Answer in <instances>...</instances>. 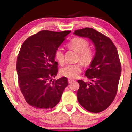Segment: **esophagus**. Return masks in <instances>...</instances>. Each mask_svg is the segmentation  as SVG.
I'll use <instances>...</instances> for the list:
<instances>
[{
    "label": "esophagus",
    "mask_w": 132,
    "mask_h": 132,
    "mask_svg": "<svg viewBox=\"0 0 132 132\" xmlns=\"http://www.w3.org/2000/svg\"><path fill=\"white\" fill-rule=\"evenodd\" d=\"M73 81V80H71V79H69L68 80V82H69V84H70V83H71Z\"/></svg>",
    "instance_id": "obj_1"
}]
</instances>
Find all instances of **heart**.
<instances>
[{"label":"heart","instance_id":"heart-1","mask_svg":"<svg viewBox=\"0 0 132 132\" xmlns=\"http://www.w3.org/2000/svg\"><path fill=\"white\" fill-rule=\"evenodd\" d=\"M89 44L87 40L81 37H75L68 44V47L77 52L78 61L82 62L85 66H89L93 60V52L89 47ZM55 58L60 64L64 61V55L62 48L58 47L55 51ZM82 71V64L80 63L69 64L61 69V74L66 77L74 79L77 77Z\"/></svg>","mask_w":132,"mask_h":132}]
</instances>
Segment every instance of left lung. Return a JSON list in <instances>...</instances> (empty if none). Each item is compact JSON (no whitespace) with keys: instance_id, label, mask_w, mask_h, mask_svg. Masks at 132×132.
I'll use <instances>...</instances> for the list:
<instances>
[{"instance_id":"1","label":"left lung","mask_w":132,"mask_h":132,"mask_svg":"<svg viewBox=\"0 0 132 132\" xmlns=\"http://www.w3.org/2000/svg\"><path fill=\"white\" fill-rule=\"evenodd\" d=\"M74 34L89 39L96 50L90 68L85 74L92 82L78 81V101L88 111L94 113L102 112L113 102L118 90L121 74L118 51L110 38L93 28L76 30Z\"/></svg>"}]
</instances>
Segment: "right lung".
I'll use <instances>...</instances> for the list:
<instances>
[{"mask_svg": "<svg viewBox=\"0 0 132 132\" xmlns=\"http://www.w3.org/2000/svg\"><path fill=\"white\" fill-rule=\"evenodd\" d=\"M70 30H42L23 42L16 61L18 85L26 102L36 110L54 107L68 85L63 77L52 80L58 73L55 51Z\"/></svg>", "mask_w": 132, "mask_h": 132, "instance_id": "add662e5", "label": "right lung"}]
</instances>
